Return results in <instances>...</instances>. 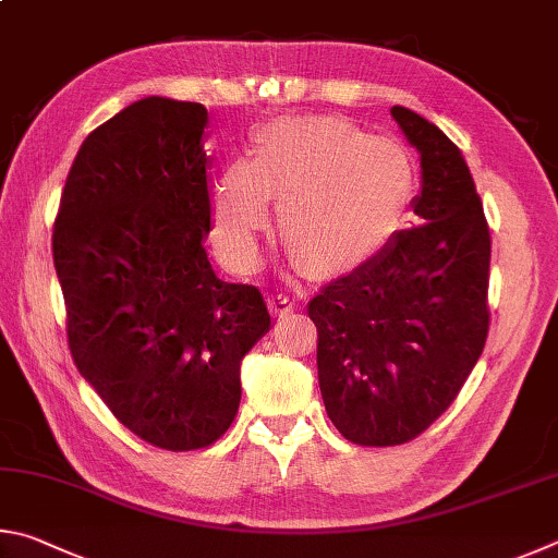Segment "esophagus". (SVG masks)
Segmentation results:
<instances>
[{
    "label": "esophagus",
    "instance_id": "34e87169",
    "mask_svg": "<svg viewBox=\"0 0 558 558\" xmlns=\"http://www.w3.org/2000/svg\"><path fill=\"white\" fill-rule=\"evenodd\" d=\"M271 306H274V311H277V314H289V311H294L296 304L287 294H274Z\"/></svg>",
    "mask_w": 558,
    "mask_h": 558
}]
</instances>
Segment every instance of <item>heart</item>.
Masks as SVG:
<instances>
[{
	"label": "heart",
	"mask_w": 558,
	"mask_h": 558,
	"mask_svg": "<svg viewBox=\"0 0 558 558\" xmlns=\"http://www.w3.org/2000/svg\"><path fill=\"white\" fill-rule=\"evenodd\" d=\"M404 146L367 136L338 117H281L262 124L252 159L225 161L213 218L230 252L250 257L281 205V238L306 274L355 271L387 250L414 195Z\"/></svg>",
	"instance_id": "obj_1"
}]
</instances>
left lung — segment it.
<instances>
[{"label":"left lung","instance_id":"8db88e82","mask_svg":"<svg viewBox=\"0 0 558 558\" xmlns=\"http://www.w3.org/2000/svg\"><path fill=\"white\" fill-rule=\"evenodd\" d=\"M392 117L422 154L418 225L308 304L326 412L357 446L426 432L461 392L490 328V228L461 149L407 107Z\"/></svg>","mask_w":558,"mask_h":558}]
</instances>
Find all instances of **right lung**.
Returning <instances> with one entry per match:
<instances>
[{
    "label": "right lung",
    "mask_w": 558,
    "mask_h": 558,
    "mask_svg": "<svg viewBox=\"0 0 558 558\" xmlns=\"http://www.w3.org/2000/svg\"><path fill=\"white\" fill-rule=\"evenodd\" d=\"M208 110L144 97L77 151L53 225L73 363L132 434L166 451L218 441L240 363L271 316L252 284L215 277Z\"/></svg>",
    "instance_id": "1"
}]
</instances>
